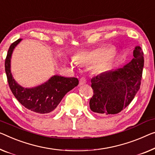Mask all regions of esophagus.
<instances>
[{"label": "esophagus", "instance_id": "34e87169", "mask_svg": "<svg viewBox=\"0 0 155 155\" xmlns=\"http://www.w3.org/2000/svg\"><path fill=\"white\" fill-rule=\"evenodd\" d=\"M85 84H86V78H85V77H81L79 80V84L84 85Z\"/></svg>", "mask_w": 155, "mask_h": 155}]
</instances>
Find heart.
Instances as JSON below:
<instances>
[{"label": "heart", "mask_w": 155, "mask_h": 155, "mask_svg": "<svg viewBox=\"0 0 155 155\" xmlns=\"http://www.w3.org/2000/svg\"><path fill=\"white\" fill-rule=\"evenodd\" d=\"M109 50L105 47H98L90 51H80L73 56L75 63H91L100 60V66L104 67L109 59Z\"/></svg>", "instance_id": "obj_1"}]
</instances>
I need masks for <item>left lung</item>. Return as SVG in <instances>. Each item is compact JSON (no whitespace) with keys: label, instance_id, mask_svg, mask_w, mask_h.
<instances>
[{"label":"left lung","instance_id":"left-lung-1","mask_svg":"<svg viewBox=\"0 0 155 155\" xmlns=\"http://www.w3.org/2000/svg\"><path fill=\"white\" fill-rule=\"evenodd\" d=\"M134 58L123 68L101 73L91 79L93 96L90 100L92 111L101 115L117 114L125 108L140 89L143 52L135 47Z\"/></svg>","mask_w":155,"mask_h":155}]
</instances>
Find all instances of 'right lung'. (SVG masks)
Segmentation results:
<instances>
[{
  "label": "right lung",
  "mask_w": 155,
  "mask_h": 155,
  "mask_svg": "<svg viewBox=\"0 0 155 155\" xmlns=\"http://www.w3.org/2000/svg\"><path fill=\"white\" fill-rule=\"evenodd\" d=\"M21 40L18 39L12 44L5 58V68L9 86L16 99L25 108L36 114H48L57 107L67 92L77 86L78 80L74 77L54 75L38 86L31 88L21 86L12 74L10 62L14 49Z\"/></svg>",
  "instance_id": "1"
}]
</instances>
